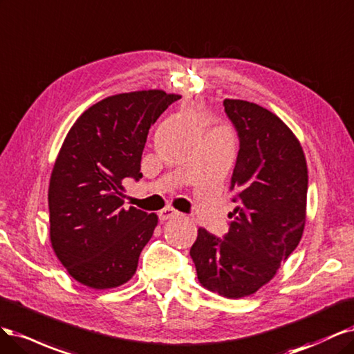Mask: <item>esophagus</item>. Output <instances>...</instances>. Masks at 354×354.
<instances>
[{
    "mask_svg": "<svg viewBox=\"0 0 354 354\" xmlns=\"http://www.w3.org/2000/svg\"><path fill=\"white\" fill-rule=\"evenodd\" d=\"M179 212L175 210L174 207H165L163 210H160V213H158V219H160L162 222L167 221V219H172L175 218V216H178Z\"/></svg>",
    "mask_w": 354,
    "mask_h": 354,
    "instance_id": "obj_1",
    "label": "esophagus"
}]
</instances>
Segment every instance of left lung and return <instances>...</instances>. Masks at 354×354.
<instances>
[{
  "label": "left lung",
  "mask_w": 354,
  "mask_h": 354,
  "mask_svg": "<svg viewBox=\"0 0 354 354\" xmlns=\"http://www.w3.org/2000/svg\"><path fill=\"white\" fill-rule=\"evenodd\" d=\"M239 150L230 189L238 203L223 238L200 227L189 256L204 288L226 299L256 292L299 245L306 222L303 148L278 116L254 102L225 100Z\"/></svg>",
  "instance_id": "1"
}]
</instances>
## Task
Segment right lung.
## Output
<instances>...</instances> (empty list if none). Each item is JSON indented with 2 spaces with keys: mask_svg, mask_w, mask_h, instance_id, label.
Masks as SVG:
<instances>
[{
  "mask_svg": "<svg viewBox=\"0 0 354 354\" xmlns=\"http://www.w3.org/2000/svg\"><path fill=\"white\" fill-rule=\"evenodd\" d=\"M179 95L150 89L111 95L67 133L48 189L54 253L95 290L128 282L157 225L154 213L123 207V180H138L148 131Z\"/></svg>",
  "mask_w": 354,
  "mask_h": 354,
  "instance_id": "add662e5",
  "label": "right lung"
}]
</instances>
